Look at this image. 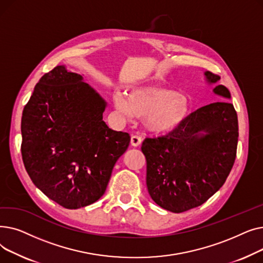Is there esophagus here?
<instances>
[{"mask_svg": "<svg viewBox=\"0 0 263 263\" xmlns=\"http://www.w3.org/2000/svg\"><path fill=\"white\" fill-rule=\"evenodd\" d=\"M130 142L133 147H139L142 144V137L139 135H132Z\"/></svg>", "mask_w": 263, "mask_h": 263, "instance_id": "1", "label": "esophagus"}]
</instances>
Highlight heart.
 <instances>
[{
  "instance_id": "heart-1",
  "label": "heart",
  "mask_w": 263,
  "mask_h": 263,
  "mask_svg": "<svg viewBox=\"0 0 263 263\" xmlns=\"http://www.w3.org/2000/svg\"><path fill=\"white\" fill-rule=\"evenodd\" d=\"M114 104L119 112L128 117H146V127L158 134L177 130L192 112L189 96L158 86L135 89L127 98L121 93H116Z\"/></svg>"
}]
</instances>
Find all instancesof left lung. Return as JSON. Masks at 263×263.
<instances>
[{
  "label": "left lung",
  "instance_id": "8db88e82",
  "mask_svg": "<svg viewBox=\"0 0 263 263\" xmlns=\"http://www.w3.org/2000/svg\"><path fill=\"white\" fill-rule=\"evenodd\" d=\"M204 74L210 83L220 78L210 71ZM213 90L223 98H230L224 85ZM238 137L236 109L229 101L222 100L193 112L177 130L146 139L142 151L147 162L146 183L151 198L174 213L205 202L226 181L236 160Z\"/></svg>",
  "mask_w": 263,
  "mask_h": 263
}]
</instances>
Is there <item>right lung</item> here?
<instances>
[{
    "mask_svg": "<svg viewBox=\"0 0 263 263\" xmlns=\"http://www.w3.org/2000/svg\"><path fill=\"white\" fill-rule=\"evenodd\" d=\"M105 102L82 76L57 66L41 77L23 109L21 154L33 183L66 209L98 200L129 133L102 120Z\"/></svg>",
    "mask_w": 263,
    "mask_h": 263,
    "instance_id": "right-lung-1",
    "label": "right lung"
}]
</instances>
